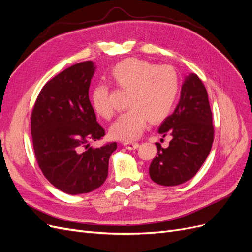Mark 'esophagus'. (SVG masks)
Listing matches in <instances>:
<instances>
[{"instance_id":"obj_1","label":"esophagus","mask_w":252,"mask_h":252,"mask_svg":"<svg viewBox=\"0 0 252 252\" xmlns=\"http://www.w3.org/2000/svg\"><path fill=\"white\" fill-rule=\"evenodd\" d=\"M124 146L127 148V149H130V150H132V149H136V148H139V146H140V143L139 142H124Z\"/></svg>"}]
</instances>
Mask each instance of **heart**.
Wrapping results in <instances>:
<instances>
[{"label": "heart", "mask_w": 252, "mask_h": 252, "mask_svg": "<svg viewBox=\"0 0 252 252\" xmlns=\"http://www.w3.org/2000/svg\"><path fill=\"white\" fill-rule=\"evenodd\" d=\"M111 77L118 87L129 94L127 112L110 127V135L122 141L134 140L142 134L148 121L157 124L164 121L177 105L181 78L174 67L158 65L140 59H127L112 68ZM91 102L98 116L109 120L114 107L107 85L98 84L91 94Z\"/></svg>", "instance_id": "obj_1"}]
</instances>
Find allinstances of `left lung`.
Returning <instances> with one entry per match:
<instances>
[{"label":"left lung","instance_id":"8db88e82","mask_svg":"<svg viewBox=\"0 0 252 252\" xmlns=\"http://www.w3.org/2000/svg\"><path fill=\"white\" fill-rule=\"evenodd\" d=\"M158 133L170 136L171 141L167 148L156 143L157 157L149 167L151 180L163 186H177L192 179L207 158L215 138L207 90L195 73L186 77L177 108L163 122Z\"/></svg>","mask_w":252,"mask_h":252}]
</instances>
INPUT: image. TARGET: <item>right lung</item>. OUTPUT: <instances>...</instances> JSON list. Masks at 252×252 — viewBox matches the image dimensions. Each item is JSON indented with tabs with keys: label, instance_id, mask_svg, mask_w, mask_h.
Returning <instances> with one entry per match:
<instances>
[{
	"label": "right lung",
	"instance_id": "obj_1",
	"mask_svg": "<svg viewBox=\"0 0 252 252\" xmlns=\"http://www.w3.org/2000/svg\"><path fill=\"white\" fill-rule=\"evenodd\" d=\"M95 70L91 61L66 68L45 84L32 112V135L37 165L51 184L68 194L103 185L117 143L93 148L104 128L96 122L88 90Z\"/></svg>",
	"mask_w": 252,
	"mask_h": 252
}]
</instances>
